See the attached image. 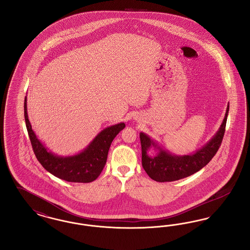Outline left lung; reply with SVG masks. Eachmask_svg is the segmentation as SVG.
<instances>
[{
    "label": "left lung",
    "mask_w": 250,
    "mask_h": 250,
    "mask_svg": "<svg viewBox=\"0 0 250 250\" xmlns=\"http://www.w3.org/2000/svg\"><path fill=\"white\" fill-rule=\"evenodd\" d=\"M229 103L222 125L203 146L189 155H175L162 147L157 141L145 132H140L142 146V165L148 176L156 182H173L192 175L206 166L215 156L221 146L225 131ZM154 148L155 156H150L148 151Z\"/></svg>",
    "instance_id": "8db88e82"
}]
</instances>
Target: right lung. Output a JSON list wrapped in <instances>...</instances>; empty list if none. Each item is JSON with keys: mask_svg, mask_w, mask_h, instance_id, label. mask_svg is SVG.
<instances>
[{"mask_svg": "<svg viewBox=\"0 0 250 250\" xmlns=\"http://www.w3.org/2000/svg\"><path fill=\"white\" fill-rule=\"evenodd\" d=\"M24 115L30 143L39 162L47 171L71 183H91L97 179L106 163L112 141L125 128L121 122L101 130L81 152L70 156H58L42 143L28 121L27 96L24 103Z\"/></svg>", "mask_w": 250, "mask_h": 250, "instance_id": "obj_1", "label": "right lung"}]
</instances>
